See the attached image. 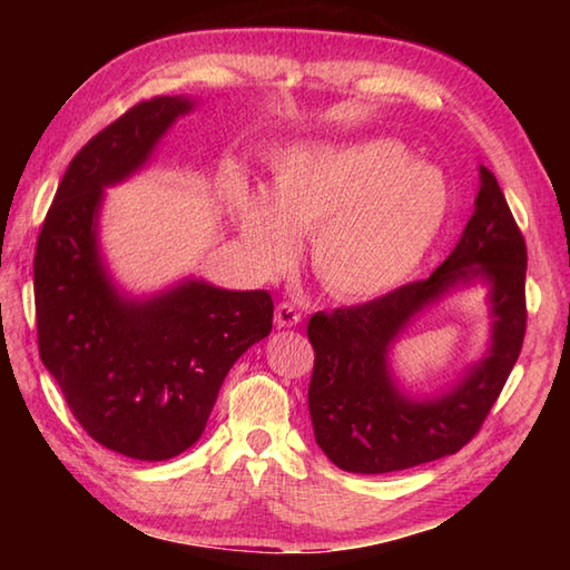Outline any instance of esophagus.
<instances>
[{"instance_id":"obj_1","label":"esophagus","mask_w":570,"mask_h":570,"mask_svg":"<svg viewBox=\"0 0 570 570\" xmlns=\"http://www.w3.org/2000/svg\"><path fill=\"white\" fill-rule=\"evenodd\" d=\"M274 323L276 328H294V325L301 323V313L292 304H278L274 313Z\"/></svg>"}]
</instances>
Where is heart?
<instances>
[{"label": "heart", "mask_w": 570, "mask_h": 570, "mask_svg": "<svg viewBox=\"0 0 570 570\" xmlns=\"http://www.w3.org/2000/svg\"><path fill=\"white\" fill-rule=\"evenodd\" d=\"M269 186L229 180L239 237L264 274H282L311 235L325 292L370 301L416 272L451 213L441 168L411 161L394 139L286 144L269 154Z\"/></svg>", "instance_id": "1"}]
</instances>
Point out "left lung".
<instances>
[{
    "label": "left lung",
    "instance_id": "8db88e82",
    "mask_svg": "<svg viewBox=\"0 0 570 570\" xmlns=\"http://www.w3.org/2000/svg\"><path fill=\"white\" fill-rule=\"evenodd\" d=\"M527 245L494 174L480 166L475 210L445 262L423 282L370 304L316 313L308 386L313 433L331 463L380 475L458 453L482 426L510 377L527 331ZM489 286L491 343L448 391L411 397L389 353L416 315L460 287Z\"/></svg>",
    "mask_w": 570,
    "mask_h": 570
}]
</instances>
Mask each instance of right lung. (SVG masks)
<instances>
[{"label":"right lung","mask_w":570,"mask_h":570,"mask_svg":"<svg viewBox=\"0 0 570 570\" xmlns=\"http://www.w3.org/2000/svg\"><path fill=\"white\" fill-rule=\"evenodd\" d=\"M196 100L139 102L76 154L33 257L39 355L80 426L135 460H168L200 439L242 353L272 333L269 292H229L186 276L129 296L100 249L105 188L151 161Z\"/></svg>","instance_id":"right-lung-1"}]
</instances>
